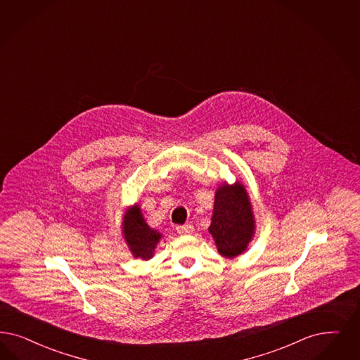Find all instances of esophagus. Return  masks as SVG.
<instances>
[{"label": "esophagus", "instance_id": "obj_1", "mask_svg": "<svg viewBox=\"0 0 360 360\" xmlns=\"http://www.w3.org/2000/svg\"><path fill=\"white\" fill-rule=\"evenodd\" d=\"M193 231H194V226H191V224H184V226L176 227V233L181 236H188Z\"/></svg>", "mask_w": 360, "mask_h": 360}]
</instances>
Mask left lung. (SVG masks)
<instances>
[{
  "mask_svg": "<svg viewBox=\"0 0 360 360\" xmlns=\"http://www.w3.org/2000/svg\"><path fill=\"white\" fill-rule=\"evenodd\" d=\"M210 233L218 252L229 259L243 254L255 234V218L245 185L221 184L215 191Z\"/></svg>",
  "mask_w": 360,
  "mask_h": 360,
  "instance_id": "left-lung-1",
  "label": "left lung"
}]
</instances>
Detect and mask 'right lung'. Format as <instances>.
Segmentation results:
<instances>
[{
	"instance_id": "1",
	"label": "right lung",
	"mask_w": 360,
	"mask_h": 360,
	"mask_svg": "<svg viewBox=\"0 0 360 360\" xmlns=\"http://www.w3.org/2000/svg\"><path fill=\"white\" fill-rule=\"evenodd\" d=\"M122 236L134 258L149 261L154 257L162 234L146 224L139 205L136 203L126 209L122 219Z\"/></svg>"
}]
</instances>
